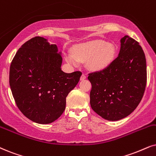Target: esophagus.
<instances>
[{
	"instance_id": "esophagus-1",
	"label": "esophagus",
	"mask_w": 156,
	"mask_h": 156,
	"mask_svg": "<svg viewBox=\"0 0 156 156\" xmlns=\"http://www.w3.org/2000/svg\"><path fill=\"white\" fill-rule=\"evenodd\" d=\"M86 75L83 73V74H82V76H81V77H80V80H83L86 79Z\"/></svg>"
}]
</instances>
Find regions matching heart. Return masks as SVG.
<instances>
[{
	"label": "heart",
	"mask_w": 156,
	"mask_h": 156,
	"mask_svg": "<svg viewBox=\"0 0 156 156\" xmlns=\"http://www.w3.org/2000/svg\"><path fill=\"white\" fill-rule=\"evenodd\" d=\"M74 55L68 53L66 58L74 66L79 65V61L86 60V66L90 70L97 71L106 68L114 60L116 47L112 43L103 40H94L76 45Z\"/></svg>",
	"instance_id": "b5f03b06"
}]
</instances>
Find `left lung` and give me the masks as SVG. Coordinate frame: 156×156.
<instances>
[{"label": "left lung", "instance_id": "obj_1", "mask_svg": "<svg viewBox=\"0 0 156 156\" xmlns=\"http://www.w3.org/2000/svg\"><path fill=\"white\" fill-rule=\"evenodd\" d=\"M90 104L104 119L117 121L129 115L144 95L146 59L139 42L127 35L121 39L119 55L104 70L88 74Z\"/></svg>", "mask_w": 156, "mask_h": 156}]
</instances>
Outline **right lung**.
<instances>
[{
    "mask_svg": "<svg viewBox=\"0 0 156 156\" xmlns=\"http://www.w3.org/2000/svg\"><path fill=\"white\" fill-rule=\"evenodd\" d=\"M58 51L56 44L35 37L19 48L10 66L9 83L16 104L36 123H52L60 117L67 96L82 75L80 71H62Z\"/></svg>",
    "mask_w": 156,
    "mask_h": 156,
    "instance_id": "add662e5",
    "label": "right lung"
}]
</instances>
